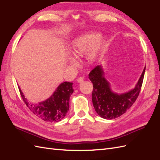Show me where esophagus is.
Returning a JSON list of instances; mask_svg holds the SVG:
<instances>
[{"instance_id": "esophagus-1", "label": "esophagus", "mask_w": 160, "mask_h": 160, "mask_svg": "<svg viewBox=\"0 0 160 160\" xmlns=\"http://www.w3.org/2000/svg\"><path fill=\"white\" fill-rule=\"evenodd\" d=\"M83 80H84L83 77H79L77 81L78 83H81V82H83Z\"/></svg>"}]
</instances>
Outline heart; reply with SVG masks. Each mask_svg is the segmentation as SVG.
Wrapping results in <instances>:
<instances>
[{"mask_svg": "<svg viewBox=\"0 0 160 160\" xmlns=\"http://www.w3.org/2000/svg\"><path fill=\"white\" fill-rule=\"evenodd\" d=\"M99 37V34L93 32L77 38L72 45V53L75 56H81L91 49L88 54V60L90 62H95L105 45V40L104 38L98 39ZM70 63L71 65H75V60H71Z\"/></svg>", "mask_w": 160, "mask_h": 160, "instance_id": "b5f03b06", "label": "heart"}]
</instances>
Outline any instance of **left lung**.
I'll use <instances>...</instances> for the list:
<instances>
[{
  "instance_id": "1",
  "label": "left lung",
  "mask_w": 160,
  "mask_h": 160,
  "mask_svg": "<svg viewBox=\"0 0 160 160\" xmlns=\"http://www.w3.org/2000/svg\"><path fill=\"white\" fill-rule=\"evenodd\" d=\"M145 68L137 84L132 90L118 94L112 92L110 84L104 78V72L98 65L89 74V79L93 83L92 102L96 112L106 119L118 118L125 113L137 99L141 92L145 75Z\"/></svg>"
}]
</instances>
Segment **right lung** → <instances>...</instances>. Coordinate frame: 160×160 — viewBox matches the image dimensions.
<instances>
[{
	"mask_svg": "<svg viewBox=\"0 0 160 160\" xmlns=\"http://www.w3.org/2000/svg\"><path fill=\"white\" fill-rule=\"evenodd\" d=\"M72 83H62L53 95L43 102L33 104L28 102L19 88V92L26 106L33 113L45 122H60L67 115L69 110L70 96L73 93Z\"/></svg>",
	"mask_w": 160,
	"mask_h": 160,
	"instance_id": "right-lung-1",
	"label": "right lung"
}]
</instances>
